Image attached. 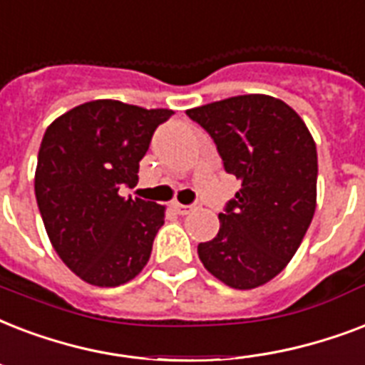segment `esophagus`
I'll return each mask as SVG.
<instances>
[{
    "label": "esophagus",
    "mask_w": 365,
    "mask_h": 365,
    "mask_svg": "<svg viewBox=\"0 0 365 365\" xmlns=\"http://www.w3.org/2000/svg\"><path fill=\"white\" fill-rule=\"evenodd\" d=\"M171 207H173L175 213H179V215H188L190 211H194V209L197 207L196 203H192V205H185V203H179V202H173L171 203Z\"/></svg>",
    "instance_id": "obj_1"
}]
</instances>
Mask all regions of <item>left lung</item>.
Listing matches in <instances>:
<instances>
[{"instance_id": "8db88e82", "label": "left lung", "mask_w": 365, "mask_h": 365, "mask_svg": "<svg viewBox=\"0 0 365 365\" xmlns=\"http://www.w3.org/2000/svg\"><path fill=\"white\" fill-rule=\"evenodd\" d=\"M186 114L211 135L227 173L242 180L219 213V234L197 245L200 261L228 287H259L287 267L314 217V138L295 110L268 95L230 97Z\"/></svg>"}]
</instances>
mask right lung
<instances>
[{"mask_svg":"<svg viewBox=\"0 0 365 365\" xmlns=\"http://www.w3.org/2000/svg\"><path fill=\"white\" fill-rule=\"evenodd\" d=\"M173 110L120 101H91L56 118L43 135L36 168V200L51 244L76 276L115 287L150 259L165 207L123 197L138 182L156 127Z\"/></svg>","mask_w":365,"mask_h":365,"instance_id":"1","label":"right lung"}]
</instances>
